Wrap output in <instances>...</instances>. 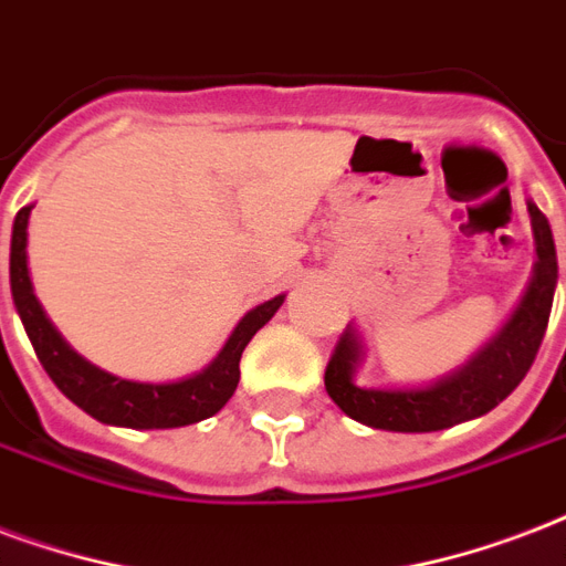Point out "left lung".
I'll list each match as a JSON object with an SVG mask.
<instances>
[{
  "label": "left lung",
  "mask_w": 566,
  "mask_h": 566,
  "mask_svg": "<svg viewBox=\"0 0 566 566\" xmlns=\"http://www.w3.org/2000/svg\"><path fill=\"white\" fill-rule=\"evenodd\" d=\"M528 213H532L534 240H537V266H534V279L523 305L499 332V338L486 344L460 374L442 379L437 386L382 391V388L353 386L359 344L353 338V332H344L332 350L323 379H326L329 398L347 416L377 430L430 433V430H446L469 418L484 416L523 382L549 326L552 296H555V279H558L549 222L537 210V205H528Z\"/></svg>",
  "instance_id": "obj_1"
}]
</instances>
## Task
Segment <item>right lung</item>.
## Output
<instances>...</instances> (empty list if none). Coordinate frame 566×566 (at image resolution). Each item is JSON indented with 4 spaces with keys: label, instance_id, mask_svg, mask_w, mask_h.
Here are the masks:
<instances>
[{
    "label": "right lung",
    "instance_id": "right-lung-1",
    "mask_svg": "<svg viewBox=\"0 0 566 566\" xmlns=\"http://www.w3.org/2000/svg\"><path fill=\"white\" fill-rule=\"evenodd\" d=\"M32 207H23L14 219V234H11V293L25 326V335L32 340L34 353L41 359L43 370L50 374L64 398H71L88 416L103 424L136 427V430H163V427L196 424L201 418L216 416L226 407L228 398L234 395L240 382V356L252 335L264 326L282 305L284 296L258 305L249 312L228 338L226 350L219 359L196 377L180 379V382H129L94 368L88 361L64 344L55 326L46 321L41 302L34 296L29 282V266H25V226H29Z\"/></svg>",
    "mask_w": 566,
    "mask_h": 566
}]
</instances>
